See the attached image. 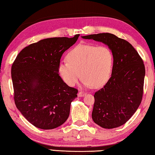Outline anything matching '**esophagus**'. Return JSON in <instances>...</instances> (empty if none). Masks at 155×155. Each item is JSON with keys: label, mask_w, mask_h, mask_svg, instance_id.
Listing matches in <instances>:
<instances>
[{"label": "esophagus", "mask_w": 155, "mask_h": 155, "mask_svg": "<svg viewBox=\"0 0 155 155\" xmlns=\"http://www.w3.org/2000/svg\"><path fill=\"white\" fill-rule=\"evenodd\" d=\"M86 95V93L82 92V91H80V92L78 93V96L79 97H84V96Z\"/></svg>", "instance_id": "34e87169"}]
</instances>
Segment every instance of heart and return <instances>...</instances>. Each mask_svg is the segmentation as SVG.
I'll use <instances>...</instances> for the list:
<instances>
[{"label": "heart", "instance_id": "heart-1", "mask_svg": "<svg viewBox=\"0 0 155 155\" xmlns=\"http://www.w3.org/2000/svg\"><path fill=\"white\" fill-rule=\"evenodd\" d=\"M67 59L60 61L58 70L69 87L77 84L80 75L84 85L93 88L103 87L111 77L114 55L107 46L80 43L68 52Z\"/></svg>", "mask_w": 155, "mask_h": 155}]
</instances>
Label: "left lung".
Returning a JSON list of instances; mask_svg holds the SVG:
<instances>
[{
    "instance_id": "8db88e82",
    "label": "left lung",
    "mask_w": 155,
    "mask_h": 155,
    "mask_svg": "<svg viewBox=\"0 0 155 155\" xmlns=\"http://www.w3.org/2000/svg\"><path fill=\"white\" fill-rule=\"evenodd\" d=\"M107 45L114 55L111 77L95 93L92 119L104 128L122 126L136 112L143 92L145 67L132 45L109 33L82 36Z\"/></svg>"
}]
</instances>
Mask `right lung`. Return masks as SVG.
Masks as SVG:
<instances>
[{
    "mask_svg": "<svg viewBox=\"0 0 155 155\" xmlns=\"http://www.w3.org/2000/svg\"><path fill=\"white\" fill-rule=\"evenodd\" d=\"M73 38H51L25 47L12 66L14 101L17 108L35 127L50 130L64 124L78 89L68 87L58 67L66 50L77 41Z\"/></svg>",
    "mask_w": 155,
    "mask_h": 155,
    "instance_id": "right-lung-1",
    "label": "right lung"
}]
</instances>
